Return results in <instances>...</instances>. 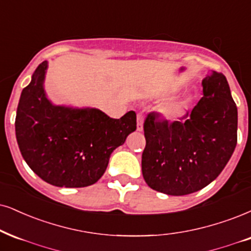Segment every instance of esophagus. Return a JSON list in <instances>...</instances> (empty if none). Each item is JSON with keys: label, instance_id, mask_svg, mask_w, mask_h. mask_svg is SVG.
Instances as JSON below:
<instances>
[{"label": "esophagus", "instance_id": "obj_1", "mask_svg": "<svg viewBox=\"0 0 251 251\" xmlns=\"http://www.w3.org/2000/svg\"><path fill=\"white\" fill-rule=\"evenodd\" d=\"M143 122H144L143 114L138 113V114H137V130H138V131L143 130Z\"/></svg>", "mask_w": 251, "mask_h": 251}]
</instances>
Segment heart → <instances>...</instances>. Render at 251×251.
<instances>
[{
	"mask_svg": "<svg viewBox=\"0 0 251 251\" xmlns=\"http://www.w3.org/2000/svg\"><path fill=\"white\" fill-rule=\"evenodd\" d=\"M188 107L187 101L185 100H179L168 103L165 107H163L162 109V115L165 117L166 120L175 121L180 119L181 116H184V114L186 113Z\"/></svg>",
	"mask_w": 251,
	"mask_h": 251,
	"instance_id": "heart-1",
	"label": "heart"
}]
</instances>
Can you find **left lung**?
I'll use <instances>...</instances> for the list:
<instances>
[{
  "label": "left lung",
  "instance_id": "1",
  "mask_svg": "<svg viewBox=\"0 0 251 251\" xmlns=\"http://www.w3.org/2000/svg\"><path fill=\"white\" fill-rule=\"evenodd\" d=\"M203 97L181 120L159 121L150 113L144 122L147 145L142 173L154 191L186 196L215 180L237 143V107L224 74L202 80Z\"/></svg>",
  "mask_w": 251,
  "mask_h": 251
}]
</instances>
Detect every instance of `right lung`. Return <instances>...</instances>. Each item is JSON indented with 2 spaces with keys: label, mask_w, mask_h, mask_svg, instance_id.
Listing matches in <instances>:
<instances>
[{
  "label": "right lung",
  "mask_w": 251,
  "mask_h": 251,
  "mask_svg": "<svg viewBox=\"0 0 251 251\" xmlns=\"http://www.w3.org/2000/svg\"><path fill=\"white\" fill-rule=\"evenodd\" d=\"M49 63L39 64L22 91L15 131L29 168L58 187H86L106 171L110 154L136 130L135 111L111 119L98 108L52 103L44 81Z\"/></svg>",
  "instance_id": "obj_1"
}]
</instances>
